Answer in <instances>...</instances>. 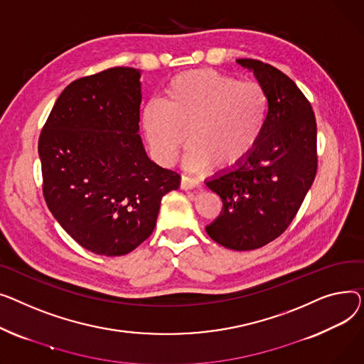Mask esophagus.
Returning a JSON list of instances; mask_svg holds the SVG:
<instances>
[{
  "label": "esophagus",
  "instance_id": "1",
  "mask_svg": "<svg viewBox=\"0 0 364 364\" xmlns=\"http://www.w3.org/2000/svg\"><path fill=\"white\" fill-rule=\"evenodd\" d=\"M200 186V181L196 179V178H191V176H182L181 178V188L188 191V189H192V188H197Z\"/></svg>",
  "mask_w": 364,
  "mask_h": 364
}]
</instances>
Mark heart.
<instances>
[{
  "instance_id": "heart-1",
  "label": "heart",
  "mask_w": 364,
  "mask_h": 364,
  "mask_svg": "<svg viewBox=\"0 0 364 364\" xmlns=\"http://www.w3.org/2000/svg\"><path fill=\"white\" fill-rule=\"evenodd\" d=\"M267 95L257 82L237 80L196 69L173 76L163 90V102L144 105L141 122L154 157L172 164L189 138V168L215 163L232 167L257 145L267 119Z\"/></svg>"
}]
</instances>
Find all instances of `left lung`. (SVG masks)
<instances>
[{"label": "left lung", "instance_id": "1", "mask_svg": "<svg viewBox=\"0 0 364 364\" xmlns=\"http://www.w3.org/2000/svg\"><path fill=\"white\" fill-rule=\"evenodd\" d=\"M267 95V119L252 151L205 185L222 198L220 215L205 226L218 244L248 251L276 240L301 207L317 170V126L304 94L281 70L238 58Z\"/></svg>", "mask_w": 364, "mask_h": 364}]
</instances>
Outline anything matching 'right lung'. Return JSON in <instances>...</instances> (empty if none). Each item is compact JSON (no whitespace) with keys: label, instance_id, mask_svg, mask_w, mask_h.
<instances>
[{"label":"right lung","instance_id":"1","mask_svg":"<svg viewBox=\"0 0 364 364\" xmlns=\"http://www.w3.org/2000/svg\"><path fill=\"white\" fill-rule=\"evenodd\" d=\"M141 70L113 68L57 98L38 153L44 198L83 248L124 255L153 233L161 198L181 176L146 156L139 135Z\"/></svg>","mask_w":364,"mask_h":364}]
</instances>
